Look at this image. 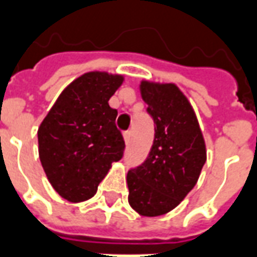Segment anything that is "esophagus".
<instances>
[{
	"instance_id": "1",
	"label": "esophagus",
	"mask_w": 257,
	"mask_h": 257,
	"mask_svg": "<svg viewBox=\"0 0 257 257\" xmlns=\"http://www.w3.org/2000/svg\"><path fill=\"white\" fill-rule=\"evenodd\" d=\"M131 138H132V132H131V131L123 132V140H125V143L128 144L129 142H131Z\"/></svg>"
}]
</instances>
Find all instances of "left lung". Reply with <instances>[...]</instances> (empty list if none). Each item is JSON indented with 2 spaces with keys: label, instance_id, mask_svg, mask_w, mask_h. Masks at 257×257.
Masks as SVG:
<instances>
[{
  "label": "left lung",
  "instance_id": "8db88e82",
  "mask_svg": "<svg viewBox=\"0 0 257 257\" xmlns=\"http://www.w3.org/2000/svg\"><path fill=\"white\" fill-rule=\"evenodd\" d=\"M142 98L155 122L150 155L126 176L129 206L143 216L174 210L196 185L206 142L191 102L174 83L142 80Z\"/></svg>",
  "mask_w": 257,
  "mask_h": 257
}]
</instances>
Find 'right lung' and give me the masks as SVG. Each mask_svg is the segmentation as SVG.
Returning a JSON list of instances; mask_svg holds the SVG:
<instances>
[{
    "label": "right lung",
    "mask_w": 257,
    "mask_h": 257,
    "mask_svg": "<svg viewBox=\"0 0 257 257\" xmlns=\"http://www.w3.org/2000/svg\"><path fill=\"white\" fill-rule=\"evenodd\" d=\"M122 75L92 70L64 88L38 129L42 167L54 191L70 203L94 196L99 182L122 158L117 110L109 99Z\"/></svg>",
    "instance_id": "add662e5"
}]
</instances>
